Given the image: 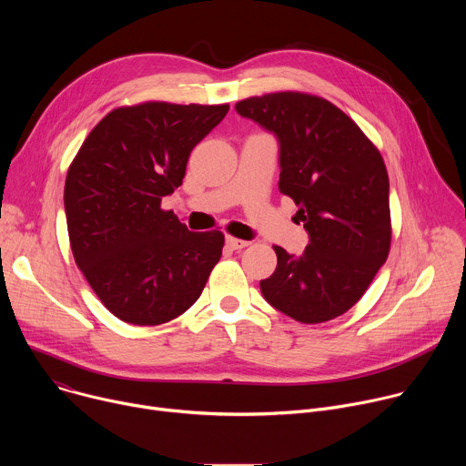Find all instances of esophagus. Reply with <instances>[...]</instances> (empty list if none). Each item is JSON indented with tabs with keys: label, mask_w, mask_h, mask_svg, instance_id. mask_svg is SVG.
<instances>
[{
	"label": "esophagus",
	"mask_w": 466,
	"mask_h": 466,
	"mask_svg": "<svg viewBox=\"0 0 466 466\" xmlns=\"http://www.w3.org/2000/svg\"><path fill=\"white\" fill-rule=\"evenodd\" d=\"M248 243H250V241H245V239H239V238H234V236H227V245H228L230 248H234V250L245 248V247H248Z\"/></svg>",
	"instance_id": "34e87169"
}]
</instances>
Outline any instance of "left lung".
Segmentation results:
<instances>
[{"mask_svg": "<svg viewBox=\"0 0 466 466\" xmlns=\"http://www.w3.org/2000/svg\"><path fill=\"white\" fill-rule=\"evenodd\" d=\"M243 117L280 142V193L299 207L309 234L304 254L275 245V273L259 282L271 306L317 324L349 311L390 248L389 175L378 147L334 103L275 92L236 103Z\"/></svg>", "mask_w": 466, "mask_h": 466, "instance_id": "1", "label": "left lung"}]
</instances>
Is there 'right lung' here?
I'll return each instance as SVG.
<instances>
[{"label": "right lung", "mask_w": 466, "mask_h": 466, "mask_svg": "<svg viewBox=\"0 0 466 466\" xmlns=\"http://www.w3.org/2000/svg\"><path fill=\"white\" fill-rule=\"evenodd\" d=\"M228 105L146 101L108 112L68 167L64 208L77 268L117 319L155 326L182 315L221 258L219 230L189 232L162 198Z\"/></svg>", "instance_id": "obj_1"}]
</instances>
